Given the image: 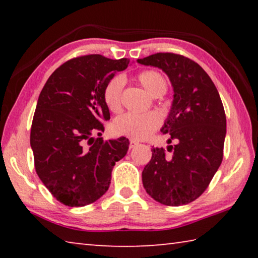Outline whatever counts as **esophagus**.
Wrapping results in <instances>:
<instances>
[{"instance_id": "esophagus-1", "label": "esophagus", "mask_w": 258, "mask_h": 258, "mask_svg": "<svg viewBox=\"0 0 258 258\" xmlns=\"http://www.w3.org/2000/svg\"><path fill=\"white\" fill-rule=\"evenodd\" d=\"M139 145L138 141H135V140H131L130 141V149H133V148H135Z\"/></svg>"}]
</instances>
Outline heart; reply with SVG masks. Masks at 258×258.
<instances>
[{"instance_id": "obj_1", "label": "heart", "mask_w": 258, "mask_h": 258, "mask_svg": "<svg viewBox=\"0 0 258 258\" xmlns=\"http://www.w3.org/2000/svg\"><path fill=\"white\" fill-rule=\"evenodd\" d=\"M138 81L154 97H160L167 90V81L163 74L149 69L138 74ZM124 78L115 76L104 86L102 98L104 104L111 112H118L121 108V92ZM160 117L156 112H127L116 118L112 124L113 132L133 140H143L159 127Z\"/></svg>"}]
</instances>
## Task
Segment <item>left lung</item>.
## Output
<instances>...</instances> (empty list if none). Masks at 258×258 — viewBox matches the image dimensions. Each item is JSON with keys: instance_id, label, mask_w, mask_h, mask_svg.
Instances as JSON below:
<instances>
[{"instance_id": "1", "label": "left lung", "mask_w": 258, "mask_h": 258, "mask_svg": "<svg viewBox=\"0 0 258 258\" xmlns=\"http://www.w3.org/2000/svg\"><path fill=\"white\" fill-rule=\"evenodd\" d=\"M158 67L168 76L174 91L171 111L161 127L169 133L167 157L152 148L151 160L142 172L147 194L166 206H181L207 189L223 159L226 117L211 77L197 62L175 53H156L138 59Z\"/></svg>"}]
</instances>
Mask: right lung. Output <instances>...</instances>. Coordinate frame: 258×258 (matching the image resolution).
Segmentation results:
<instances>
[{
  "mask_svg": "<svg viewBox=\"0 0 258 258\" xmlns=\"http://www.w3.org/2000/svg\"><path fill=\"white\" fill-rule=\"evenodd\" d=\"M128 63L126 58L77 56L56 68L41 91L30 130L35 169L66 206H86L102 197L116 161L128 150L124 137L108 141L92 137L101 135L102 121L110 119L104 86Z\"/></svg>",
  "mask_w": 258,
  "mask_h": 258,
  "instance_id": "obj_1",
  "label": "right lung"
}]
</instances>
